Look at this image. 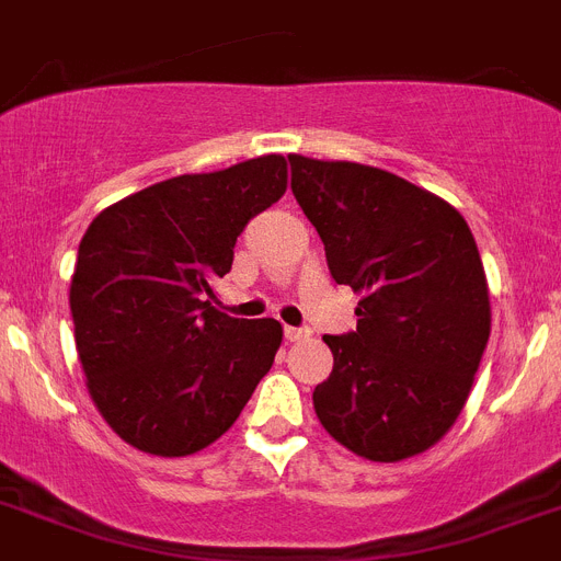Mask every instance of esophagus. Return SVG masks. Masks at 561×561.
<instances>
[{
  "label": "esophagus",
  "instance_id": "esophagus-1",
  "mask_svg": "<svg viewBox=\"0 0 561 561\" xmlns=\"http://www.w3.org/2000/svg\"><path fill=\"white\" fill-rule=\"evenodd\" d=\"M309 334H312V332H309L306 327H286L284 329V337L289 340V343H298V340H309Z\"/></svg>",
  "mask_w": 561,
  "mask_h": 561
}]
</instances>
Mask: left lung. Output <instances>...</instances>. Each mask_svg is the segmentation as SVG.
<instances>
[{"label": "left lung", "instance_id": "1", "mask_svg": "<svg viewBox=\"0 0 561 561\" xmlns=\"http://www.w3.org/2000/svg\"><path fill=\"white\" fill-rule=\"evenodd\" d=\"M291 193L327 247L329 272L360 295L357 329L314 389L323 428L357 457L400 462L445 437L491 334L480 249L466 218L394 172L289 156Z\"/></svg>", "mask_w": 561, "mask_h": 561}]
</instances>
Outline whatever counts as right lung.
<instances>
[{
  "mask_svg": "<svg viewBox=\"0 0 561 561\" xmlns=\"http://www.w3.org/2000/svg\"><path fill=\"white\" fill-rule=\"evenodd\" d=\"M284 193L286 158H249L127 195L81 238L76 348L95 409L138 451L207 448L275 363L277 320L229 318L209 298L232 270L238 234Z\"/></svg>",
  "mask_w": 561,
  "mask_h": 561,
  "instance_id": "right-lung-1",
  "label": "right lung"
}]
</instances>
